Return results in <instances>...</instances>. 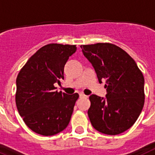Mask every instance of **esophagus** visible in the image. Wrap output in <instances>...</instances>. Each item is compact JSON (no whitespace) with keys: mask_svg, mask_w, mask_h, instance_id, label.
I'll return each mask as SVG.
<instances>
[{"mask_svg":"<svg viewBox=\"0 0 155 155\" xmlns=\"http://www.w3.org/2000/svg\"><path fill=\"white\" fill-rule=\"evenodd\" d=\"M80 97H87V95H85L84 93H80Z\"/></svg>","mask_w":155,"mask_h":155,"instance_id":"obj_1","label":"esophagus"}]
</instances>
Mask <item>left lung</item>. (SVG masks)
Returning a JSON list of instances; mask_svg holds the SVG:
<instances>
[{
	"label": "left lung",
	"mask_w": 155,
	"mask_h": 155,
	"mask_svg": "<svg viewBox=\"0 0 155 155\" xmlns=\"http://www.w3.org/2000/svg\"><path fill=\"white\" fill-rule=\"evenodd\" d=\"M80 47L94 67L99 83L106 80V98L96 95L89 97L87 114L91 123L103 134H121L131 127L143 110V73L131 56L113 44L97 43Z\"/></svg>",
	"instance_id": "8db88e82"
}]
</instances>
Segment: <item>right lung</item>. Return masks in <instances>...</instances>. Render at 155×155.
Listing matches in <instances>:
<instances>
[{"label":"right lung","instance_id":"obj_1","mask_svg":"<svg viewBox=\"0 0 155 155\" xmlns=\"http://www.w3.org/2000/svg\"><path fill=\"white\" fill-rule=\"evenodd\" d=\"M76 45L48 44L28 59L16 78V104L28 128L50 136L68 127L79 94L58 92L54 84L64 80V68Z\"/></svg>","mask_w":155,"mask_h":155}]
</instances>
